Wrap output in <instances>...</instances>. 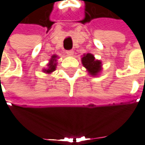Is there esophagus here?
I'll return each instance as SVG.
<instances>
[{
  "label": "esophagus",
  "instance_id": "34e87169",
  "mask_svg": "<svg viewBox=\"0 0 145 145\" xmlns=\"http://www.w3.org/2000/svg\"><path fill=\"white\" fill-rule=\"evenodd\" d=\"M66 54L69 56H73V54H74V52L72 51V50H70V51H67L66 52Z\"/></svg>",
  "mask_w": 145,
  "mask_h": 145
}]
</instances>
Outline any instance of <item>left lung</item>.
I'll return each instance as SVG.
<instances>
[{"label": "left lung", "instance_id": "left-lung-1", "mask_svg": "<svg viewBox=\"0 0 145 145\" xmlns=\"http://www.w3.org/2000/svg\"><path fill=\"white\" fill-rule=\"evenodd\" d=\"M81 63L86 69L88 73L93 76H98L103 70L102 61L99 59H96L94 56L91 53L84 54L81 57Z\"/></svg>", "mask_w": 145, "mask_h": 145}]
</instances>
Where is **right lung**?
Listing matches in <instances>:
<instances>
[{
  "label": "right lung",
  "mask_w": 145,
  "mask_h": 145,
  "mask_svg": "<svg viewBox=\"0 0 145 145\" xmlns=\"http://www.w3.org/2000/svg\"><path fill=\"white\" fill-rule=\"evenodd\" d=\"M59 57L56 55H53L52 58L50 59L49 62L48 64V68L47 69H43L42 72L46 74H51L56 69V66H57V59Z\"/></svg>",
  "instance_id": "obj_1"
}]
</instances>
